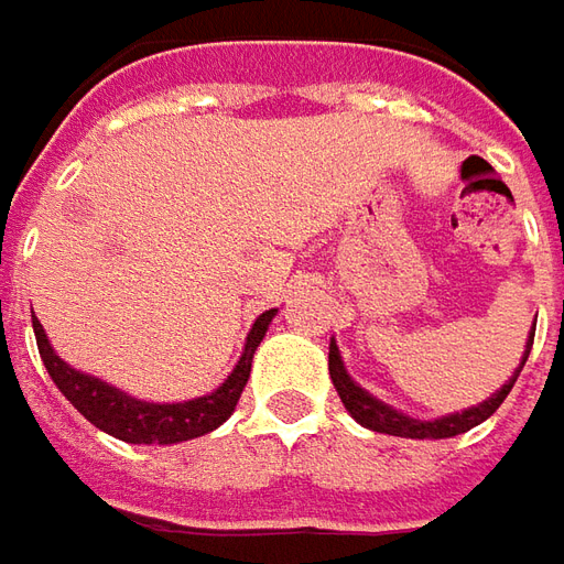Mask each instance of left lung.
<instances>
[{
    "label": "left lung",
    "mask_w": 564,
    "mask_h": 564,
    "mask_svg": "<svg viewBox=\"0 0 564 564\" xmlns=\"http://www.w3.org/2000/svg\"><path fill=\"white\" fill-rule=\"evenodd\" d=\"M531 344H534V332L528 334L522 365L528 362ZM522 365L512 371V378L507 380V383H503L491 399H485V402H479V405L467 408V411H457V414H448V417H438V421H417V417H408V414H402V411H395L393 405H387V402L375 399L368 390H362V387L347 375L337 344L332 340V347H328V375H332L334 390H337V395H340L344 408H347L349 414L362 423V426H368V430H375V433H387V436H402V438H452V436H460V433H467V430H473V426H479V423L488 421V417L495 414L497 408L503 405V399L510 395L512 383H516L519 371H522Z\"/></svg>",
    "instance_id": "obj_1"
}]
</instances>
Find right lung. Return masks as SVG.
I'll use <instances>...</instances> for the list:
<instances>
[{"label": "right lung", "instance_id": "obj_1", "mask_svg": "<svg viewBox=\"0 0 564 564\" xmlns=\"http://www.w3.org/2000/svg\"><path fill=\"white\" fill-rule=\"evenodd\" d=\"M273 316L275 310H267L254 319L251 332L245 337L242 359L236 362L230 378L224 380L215 393L189 399V402H171V405L169 402L165 405L141 402V399L122 393V390H116L104 380L69 368L52 349L48 337H45V328H42V322L36 316H33V332H36L39 356L48 368L54 387L67 395L69 405L76 408L85 421H91L97 430L122 438V442H131V445H174V442H186V438L212 433L236 411V402H239L245 383H248V375H251L254 349L260 347Z\"/></svg>", "mask_w": 564, "mask_h": 564}]
</instances>
